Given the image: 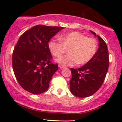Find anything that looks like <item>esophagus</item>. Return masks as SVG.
<instances>
[{
    "label": "esophagus",
    "instance_id": "esophagus-1",
    "mask_svg": "<svg viewBox=\"0 0 122 122\" xmlns=\"http://www.w3.org/2000/svg\"><path fill=\"white\" fill-rule=\"evenodd\" d=\"M58 67L60 68H63L64 67V66H63V65H62V64H59L58 65Z\"/></svg>",
    "mask_w": 122,
    "mask_h": 122
}]
</instances>
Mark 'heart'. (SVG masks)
Masks as SVG:
<instances>
[{
  "label": "heart",
  "instance_id": "b5f03b06",
  "mask_svg": "<svg viewBox=\"0 0 122 122\" xmlns=\"http://www.w3.org/2000/svg\"><path fill=\"white\" fill-rule=\"evenodd\" d=\"M60 42L50 41L48 47L52 55L60 57L68 50V55L60 58L58 62L67 66L84 65L93 59L97 50V42L80 32H73L59 37Z\"/></svg>",
  "mask_w": 122,
  "mask_h": 122
}]
</instances>
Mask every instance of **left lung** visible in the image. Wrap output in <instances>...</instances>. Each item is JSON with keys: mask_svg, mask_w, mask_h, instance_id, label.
Listing matches in <instances>:
<instances>
[{"mask_svg": "<svg viewBox=\"0 0 122 122\" xmlns=\"http://www.w3.org/2000/svg\"><path fill=\"white\" fill-rule=\"evenodd\" d=\"M91 32L96 36L95 32ZM99 47L90 61L77 69L71 68L72 77L70 81L71 93L78 97H87L94 94L103 84L107 72L109 56L104 41L97 35Z\"/></svg>", "mask_w": 122, "mask_h": 122, "instance_id": "8db88e82", "label": "left lung"}]
</instances>
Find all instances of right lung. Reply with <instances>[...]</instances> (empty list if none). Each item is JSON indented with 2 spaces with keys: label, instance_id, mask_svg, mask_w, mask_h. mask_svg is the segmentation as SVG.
<instances>
[{
  "label": "right lung",
  "instance_id": "1",
  "mask_svg": "<svg viewBox=\"0 0 122 122\" xmlns=\"http://www.w3.org/2000/svg\"><path fill=\"white\" fill-rule=\"evenodd\" d=\"M63 28L38 25L19 37L12 54V67L18 83L27 92L41 94L49 88L58 66L52 62L48 44Z\"/></svg>",
  "mask_w": 122,
  "mask_h": 122
}]
</instances>
